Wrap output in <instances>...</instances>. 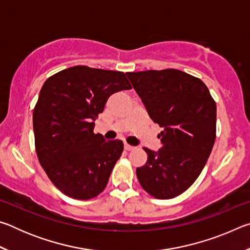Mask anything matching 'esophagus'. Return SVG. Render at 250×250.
Instances as JSON below:
<instances>
[{"mask_svg":"<svg viewBox=\"0 0 250 250\" xmlns=\"http://www.w3.org/2000/svg\"><path fill=\"white\" fill-rule=\"evenodd\" d=\"M133 149H134V146L128 145V143H125V151H131V150H133Z\"/></svg>","mask_w":250,"mask_h":250,"instance_id":"1","label":"esophagus"}]
</instances>
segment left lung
<instances>
[{"instance_id":"obj_1","label":"left lung","mask_w":250,"mask_h":250,"mask_svg":"<svg viewBox=\"0 0 250 250\" xmlns=\"http://www.w3.org/2000/svg\"><path fill=\"white\" fill-rule=\"evenodd\" d=\"M145 104L162 147H143L146 163L137 168L145 191L158 200L184 193L200 176L216 139V103L200 78L177 69L126 73Z\"/></svg>"}]
</instances>
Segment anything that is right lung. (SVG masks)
I'll return each mask as SVG.
<instances>
[{
    "label": "right lung",
    "mask_w": 250,
    "mask_h": 250,
    "mask_svg": "<svg viewBox=\"0 0 250 250\" xmlns=\"http://www.w3.org/2000/svg\"><path fill=\"white\" fill-rule=\"evenodd\" d=\"M131 89L125 73L74 66L46 80L33 111L37 158L62 194L87 201L98 196L124 151L119 140L94 133L110 96Z\"/></svg>",
    "instance_id": "right-lung-1"
}]
</instances>
